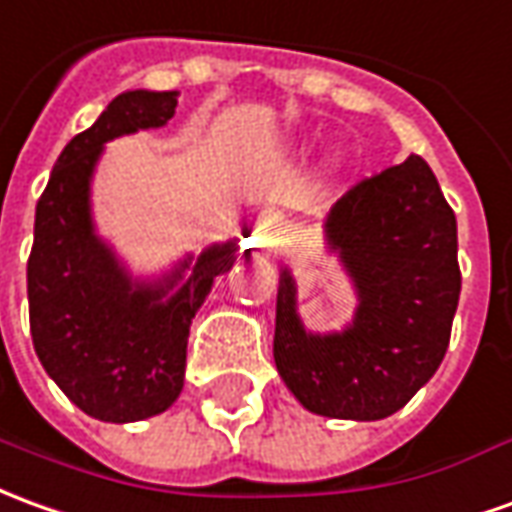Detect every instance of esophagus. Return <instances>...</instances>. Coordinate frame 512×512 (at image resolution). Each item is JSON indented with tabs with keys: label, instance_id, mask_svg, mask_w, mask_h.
Listing matches in <instances>:
<instances>
[{
	"label": "esophagus",
	"instance_id": "1",
	"mask_svg": "<svg viewBox=\"0 0 512 512\" xmlns=\"http://www.w3.org/2000/svg\"><path fill=\"white\" fill-rule=\"evenodd\" d=\"M277 230H280L277 219L263 216V219H257V224H255V238L257 241H263V244H271V241L277 238Z\"/></svg>",
	"mask_w": 512,
	"mask_h": 512
}]
</instances>
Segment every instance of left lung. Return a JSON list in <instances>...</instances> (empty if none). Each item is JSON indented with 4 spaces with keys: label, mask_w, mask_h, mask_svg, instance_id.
Masks as SVG:
<instances>
[{
    "label": "left lung",
    "mask_w": 512,
    "mask_h": 512,
    "mask_svg": "<svg viewBox=\"0 0 512 512\" xmlns=\"http://www.w3.org/2000/svg\"><path fill=\"white\" fill-rule=\"evenodd\" d=\"M324 241L355 288L352 321L307 330L296 280L280 268L274 363L299 405L327 418L380 421L441 366L457 299V221L418 155L357 182L330 207Z\"/></svg>",
    "instance_id": "obj_1"
}]
</instances>
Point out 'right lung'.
<instances>
[{
    "mask_svg": "<svg viewBox=\"0 0 512 512\" xmlns=\"http://www.w3.org/2000/svg\"><path fill=\"white\" fill-rule=\"evenodd\" d=\"M177 96L144 88L116 96L60 152L35 207L27 263L35 355L82 413L110 424L144 421L177 402L191 321L241 252L238 241L213 244L144 280L96 232L91 182L105 144L166 127Z\"/></svg>",
    "mask_w": 512,
    "mask_h": 512,
    "instance_id": "right-lung-1",
    "label": "right lung"
}]
</instances>
